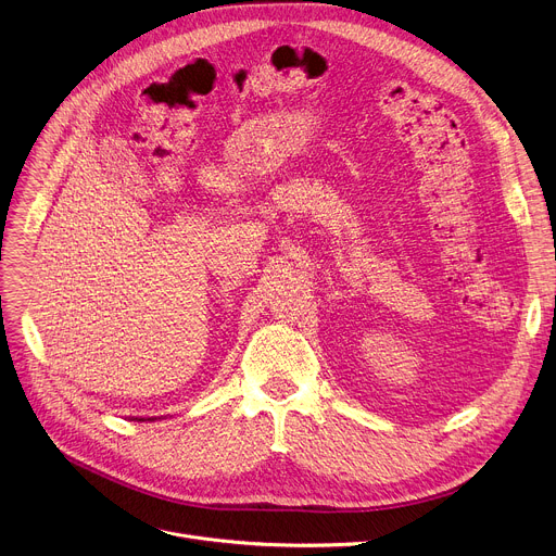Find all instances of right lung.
<instances>
[{
  "label": "right lung",
  "instance_id": "1",
  "mask_svg": "<svg viewBox=\"0 0 556 556\" xmlns=\"http://www.w3.org/2000/svg\"><path fill=\"white\" fill-rule=\"evenodd\" d=\"M136 420H144V418H136ZM150 420H154V418H150Z\"/></svg>",
  "mask_w": 556,
  "mask_h": 556
}]
</instances>
